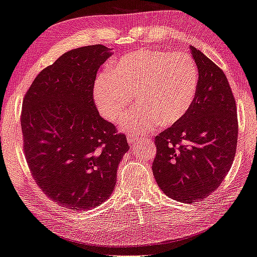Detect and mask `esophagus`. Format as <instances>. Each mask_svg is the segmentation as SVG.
I'll return each mask as SVG.
<instances>
[{
  "instance_id": "1",
  "label": "esophagus",
  "mask_w": 257,
  "mask_h": 257,
  "mask_svg": "<svg viewBox=\"0 0 257 257\" xmlns=\"http://www.w3.org/2000/svg\"><path fill=\"white\" fill-rule=\"evenodd\" d=\"M126 139H127V142H128V144H133V143H135L136 141H138V135H135L134 133H128L127 134V136H126Z\"/></svg>"
}]
</instances>
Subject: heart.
Masks as SVG:
<instances>
[{
  "mask_svg": "<svg viewBox=\"0 0 257 257\" xmlns=\"http://www.w3.org/2000/svg\"><path fill=\"white\" fill-rule=\"evenodd\" d=\"M194 59L185 52L141 50L125 54L99 74L94 101L104 117L121 123L138 95L143 110L125 119L130 130L145 135L179 123L190 111L198 87Z\"/></svg>",
  "mask_w": 257,
  "mask_h": 257,
  "instance_id": "heart-1",
  "label": "heart"
}]
</instances>
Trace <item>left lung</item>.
Instances as JSON below:
<instances>
[{
  "mask_svg": "<svg viewBox=\"0 0 257 257\" xmlns=\"http://www.w3.org/2000/svg\"><path fill=\"white\" fill-rule=\"evenodd\" d=\"M198 70L192 107L155 136L152 170L164 194L182 203L204 200L224 181L236 153V103L224 72L190 46Z\"/></svg>",
  "mask_w": 257,
  "mask_h": 257,
  "instance_id": "1",
  "label": "left lung"
}]
</instances>
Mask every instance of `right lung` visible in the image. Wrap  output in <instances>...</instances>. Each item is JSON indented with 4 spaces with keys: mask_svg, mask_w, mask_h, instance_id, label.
Returning <instances> with one entry per match:
<instances>
[{
    "mask_svg": "<svg viewBox=\"0 0 257 257\" xmlns=\"http://www.w3.org/2000/svg\"><path fill=\"white\" fill-rule=\"evenodd\" d=\"M109 51L96 44L66 52L39 73L23 99L31 174L46 196L72 211L96 207L111 196L130 149L125 134L99 116L94 103L96 73Z\"/></svg>",
    "mask_w": 257,
    "mask_h": 257,
    "instance_id": "1",
    "label": "right lung"
}]
</instances>
